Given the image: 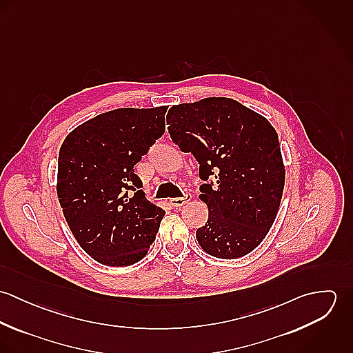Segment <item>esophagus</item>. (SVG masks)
<instances>
[{"mask_svg":"<svg viewBox=\"0 0 353 353\" xmlns=\"http://www.w3.org/2000/svg\"><path fill=\"white\" fill-rule=\"evenodd\" d=\"M190 200H192V194H190V193H186L183 197H175V199H171V200H170V203H171L172 206L178 208V206H182V205L188 203Z\"/></svg>","mask_w":353,"mask_h":353,"instance_id":"esophagus-1","label":"esophagus"}]
</instances>
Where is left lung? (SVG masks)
<instances>
[{
	"label": "left lung",
	"instance_id": "8db88e82",
	"mask_svg": "<svg viewBox=\"0 0 353 353\" xmlns=\"http://www.w3.org/2000/svg\"><path fill=\"white\" fill-rule=\"evenodd\" d=\"M167 123L171 140L194 156L205 181L200 199L209 216L196 231L203 252L224 259L252 252L269 232L284 190L274 128L228 98L172 105Z\"/></svg>",
	"mask_w": 353,
	"mask_h": 353
}]
</instances>
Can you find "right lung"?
I'll use <instances>...</instances> for the list:
<instances>
[{
    "instance_id": "add662e5",
    "label": "right lung",
    "mask_w": 353,
    "mask_h": 353,
    "mask_svg": "<svg viewBox=\"0 0 353 353\" xmlns=\"http://www.w3.org/2000/svg\"><path fill=\"white\" fill-rule=\"evenodd\" d=\"M167 105L117 108L68 134L58 157L57 194L84 252L128 266L151 248L165 212L145 199L134 165L165 130Z\"/></svg>"
}]
</instances>
